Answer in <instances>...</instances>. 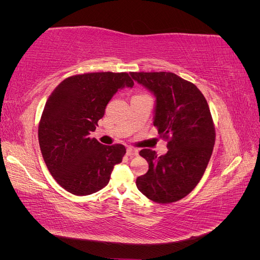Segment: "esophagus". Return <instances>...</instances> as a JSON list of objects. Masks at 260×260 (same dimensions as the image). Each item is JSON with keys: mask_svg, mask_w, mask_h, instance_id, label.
I'll use <instances>...</instances> for the list:
<instances>
[{"mask_svg": "<svg viewBox=\"0 0 260 260\" xmlns=\"http://www.w3.org/2000/svg\"><path fill=\"white\" fill-rule=\"evenodd\" d=\"M127 155H128V156L138 155V149L132 148V147H128V148H127Z\"/></svg>", "mask_w": 260, "mask_h": 260, "instance_id": "34e87169", "label": "esophagus"}]
</instances>
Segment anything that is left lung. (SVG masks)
I'll return each mask as SVG.
<instances>
[{
  "label": "left lung",
  "mask_w": 260,
  "mask_h": 260,
  "mask_svg": "<svg viewBox=\"0 0 260 260\" xmlns=\"http://www.w3.org/2000/svg\"><path fill=\"white\" fill-rule=\"evenodd\" d=\"M132 79L155 96L153 123L168 140V152L157 156L143 148L148 171L137 178L147 199L168 204L198 185L215 145V128L206 99L195 84L172 73H131Z\"/></svg>",
  "instance_id": "1"
}]
</instances>
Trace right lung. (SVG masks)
<instances>
[{"mask_svg": "<svg viewBox=\"0 0 260 260\" xmlns=\"http://www.w3.org/2000/svg\"><path fill=\"white\" fill-rule=\"evenodd\" d=\"M133 84L127 73H91L67 78L51 93L39 124V144L46 167L66 191L90 195L108 184L125 148L103 145L90 135L108 102Z\"/></svg>", "mask_w": 260, "mask_h": 260, "instance_id": "right-lung-1", "label": "right lung"}]
</instances>
